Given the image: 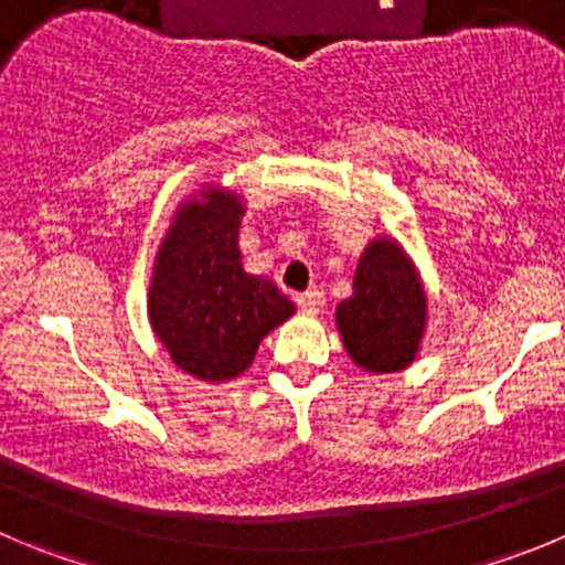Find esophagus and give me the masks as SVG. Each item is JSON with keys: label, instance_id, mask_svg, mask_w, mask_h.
<instances>
[{"label": "esophagus", "instance_id": "1", "mask_svg": "<svg viewBox=\"0 0 565 565\" xmlns=\"http://www.w3.org/2000/svg\"><path fill=\"white\" fill-rule=\"evenodd\" d=\"M295 300H298V307L309 315L323 312V307H326V295L320 292V289H307V292H300Z\"/></svg>", "mask_w": 565, "mask_h": 565}]
</instances>
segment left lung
<instances>
[{
	"mask_svg": "<svg viewBox=\"0 0 565 565\" xmlns=\"http://www.w3.org/2000/svg\"><path fill=\"white\" fill-rule=\"evenodd\" d=\"M348 356L367 373L413 365L426 329V295L418 270L393 239H373L360 256L354 295L337 307Z\"/></svg>",
	"mask_w": 565,
	"mask_h": 565,
	"instance_id": "8db88e82",
	"label": "left lung"
}]
</instances>
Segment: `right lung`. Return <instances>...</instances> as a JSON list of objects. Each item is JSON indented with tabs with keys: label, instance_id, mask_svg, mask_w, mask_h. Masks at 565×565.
Listing matches in <instances>:
<instances>
[{
	"label": "right lung",
	"instance_id": "right-lung-1",
	"mask_svg": "<svg viewBox=\"0 0 565 565\" xmlns=\"http://www.w3.org/2000/svg\"><path fill=\"white\" fill-rule=\"evenodd\" d=\"M242 214L234 192L203 189L181 203L152 267V331L172 362L203 382L242 376L258 342L295 315L276 284L242 267Z\"/></svg>",
	"mask_w": 565,
	"mask_h": 565
}]
</instances>
